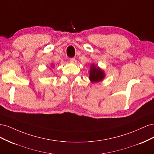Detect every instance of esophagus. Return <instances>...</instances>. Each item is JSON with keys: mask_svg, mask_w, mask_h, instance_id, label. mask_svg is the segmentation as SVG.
Segmentation results:
<instances>
[{"mask_svg": "<svg viewBox=\"0 0 154 154\" xmlns=\"http://www.w3.org/2000/svg\"><path fill=\"white\" fill-rule=\"evenodd\" d=\"M69 62H71V63H74V62H75V58H70V60H69Z\"/></svg>", "mask_w": 154, "mask_h": 154, "instance_id": "esophagus-1", "label": "esophagus"}]
</instances>
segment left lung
<instances>
[{"instance_id": "left-lung-1", "label": "left lung", "mask_w": 154, "mask_h": 154, "mask_svg": "<svg viewBox=\"0 0 154 154\" xmlns=\"http://www.w3.org/2000/svg\"><path fill=\"white\" fill-rule=\"evenodd\" d=\"M89 73V80L91 82L94 83L102 81L105 77L104 70L94 63H91Z\"/></svg>"}]
</instances>
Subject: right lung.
I'll return each mask as SVG.
<instances>
[{"instance_id":"add662e5","label":"right lung","mask_w":154,"mask_h":154,"mask_svg":"<svg viewBox=\"0 0 154 154\" xmlns=\"http://www.w3.org/2000/svg\"><path fill=\"white\" fill-rule=\"evenodd\" d=\"M51 67H53V66H53V63H51Z\"/></svg>"}]
</instances>
